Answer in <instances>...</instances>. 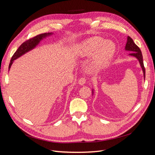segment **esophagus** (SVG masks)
Returning a JSON list of instances; mask_svg holds the SVG:
<instances>
[{
	"instance_id": "esophagus-1",
	"label": "esophagus",
	"mask_w": 155,
	"mask_h": 155,
	"mask_svg": "<svg viewBox=\"0 0 155 155\" xmlns=\"http://www.w3.org/2000/svg\"><path fill=\"white\" fill-rule=\"evenodd\" d=\"M86 82V79L85 78H81L79 79L78 81V84L79 85H83Z\"/></svg>"
}]
</instances>
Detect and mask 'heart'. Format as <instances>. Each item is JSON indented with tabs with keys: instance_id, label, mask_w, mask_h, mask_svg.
I'll return each mask as SVG.
<instances>
[{
	"instance_id": "obj_1",
	"label": "heart",
	"mask_w": 155,
	"mask_h": 155,
	"mask_svg": "<svg viewBox=\"0 0 155 155\" xmlns=\"http://www.w3.org/2000/svg\"><path fill=\"white\" fill-rule=\"evenodd\" d=\"M116 46L113 42L105 41L101 37H92L79 43L76 48V54L79 58H85L95 53L97 64L104 63L113 56Z\"/></svg>"
}]
</instances>
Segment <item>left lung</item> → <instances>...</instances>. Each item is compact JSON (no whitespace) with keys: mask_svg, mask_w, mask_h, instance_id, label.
I'll return each mask as SVG.
<instances>
[{"mask_svg":"<svg viewBox=\"0 0 155 155\" xmlns=\"http://www.w3.org/2000/svg\"><path fill=\"white\" fill-rule=\"evenodd\" d=\"M125 50L127 51H132V52L129 54V55L133 56V57L136 58L138 60V61L140 64V67H141L143 73V78H145V68L143 66V56H142V51H141V50H140L138 46L134 43L133 40L131 39L129 36L127 37V43L125 45ZM93 93H94V92H93V89H92V94H93Z\"/></svg>","mask_w":155,"mask_h":155,"instance_id":"obj_1","label":"left lung"}]
</instances>
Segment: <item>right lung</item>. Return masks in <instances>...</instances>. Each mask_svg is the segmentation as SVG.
I'll return each instance as SVG.
<instances>
[{
    "mask_svg": "<svg viewBox=\"0 0 155 155\" xmlns=\"http://www.w3.org/2000/svg\"><path fill=\"white\" fill-rule=\"evenodd\" d=\"M52 34V33H45V34L37 35L35 37H33V38H31L24 42V43L18 47V48L17 50V51L14 53L13 55L12 56V59L10 61V63L9 64V70L10 69L14 60L21 57V56L24 55L25 54L28 52V51L34 49L37 45H39L41 40H43L44 38H46V37H48Z\"/></svg>",
    "mask_w": 155,
    "mask_h": 155,
    "instance_id": "obj_1",
    "label": "right lung"
}]
</instances>
